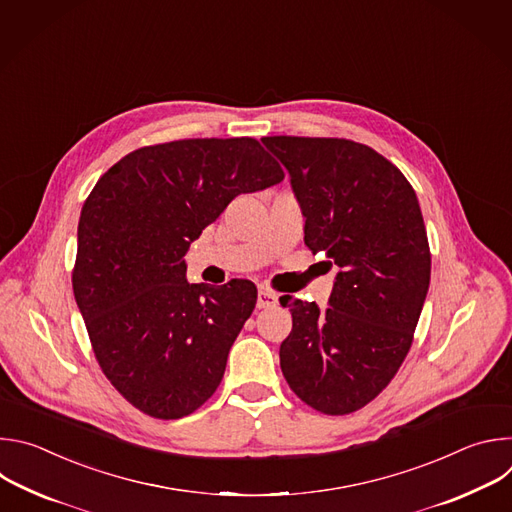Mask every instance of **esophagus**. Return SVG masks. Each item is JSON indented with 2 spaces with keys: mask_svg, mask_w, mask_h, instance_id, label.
Segmentation results:
<instances>
[{
  "mask_svg": "<svg viewBox=\"0 0 512 512\" xmlns=\"http://www.w3.org/2000/svg\"><path fill=\"white\" fill-rule=\"evenodd\" d=\"M277 306V296L271 294L267 289H259V296H257V308L265 310V308H273Z\"/></svg>",
  "mask_w": 512,
  "mask_h": 512,
  "instance_id": "1",
  "label": "esophagus"
}]
</instances>
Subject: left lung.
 <instances>
[{
  "instance_id": "1",
  "label": "left lung",
  "mask_w": 512,
  "mask_h": 512,
  "mask_svg": "<svg viewBox=\"0 0 512 512\" xmlns=\"http://www.w3.org/2000/svg\"><path fill=\"white\" fill-rule=\"evenodd\" d=\"M261 141L291 176L306 247L340 269L326 312L279 298L294 320L279 348L281 373L320 413L358 411L397 375L427 296L431 253L415 190L395 164L352 139Z\"/></svg>"
}]
</instances>
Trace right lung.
I'll use <instances>...</instances> for the list:
<instances>
[{"instance_id":"right-lung-1","label":"right lung","mask_w":512,"mask_h":512,"mask_svg":"<svg viewBox=\"0 0 512 512\" xmlns=\"http://www.w3.org/2000/svg\"><path fill=\"white\" fill-rule=\"evenodd\" d=\"M283 176L253 137L178 139L127 154L85 200L72 291L101 371L141 413L186 417L221 385L257 287L188 283L184 255L235 196Z\"/></svg>"}]
</instances>
